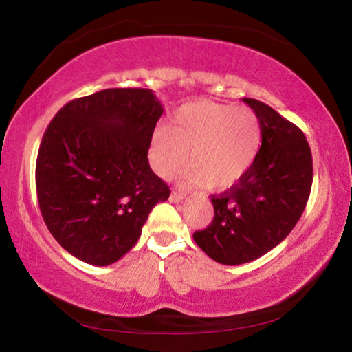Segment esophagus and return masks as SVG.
I'll return each mask as SVG.
<instances>
[{"instance_id": "esophagus-1", "label": "esophagus", "mask_w": 352, "mask_h": 352, "mask_svg": "<svg viewBox=\"0 0 352 352\" xmlns=\"http://www.w3.org/2000/svg\"><path fill=\"white\" fill-rule=\"evenodd\" d=\"M169 201L172 204H180V202L185 201V194H182V192H178V191H172Z\"/></svg>"}]
</instances>
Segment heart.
<instances>
[{"mask_svg":"<svg viewBox=\"0 0 352 352\" xmlns=\"http://www.w3.org/2000/svg\"><path fill=\"white\" fill-rule=\"evenodd\" d=\"M259 142V122L251 110L199 101L178 109L174 126L155 131L151 158L160 175L172 177L190 164L191 150L188 182L223 190L248 172Z\"/></svg>","mask_w":352,"mask_h":352,"instance_id":"heart-1","label":"heart"}]
</instances>
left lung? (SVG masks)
<instances>
[{"label":"left lung","instance_id":"1","mask_svg":"<svg viewBox=\"0 0 352 352\" xmlns=\"http://www.w3.org/2000/svg\"><path fill=\"white\" fill-rule=\"evenodd\" d=\"M242 101L259 122L261 148L234 186L212 196V224L192 234L199 248L224 265L251 262L280 245L300 219L313 182L302 131L258 99Z\"/></svg>","mask_w":352,"mask_h":352}]
</instances>
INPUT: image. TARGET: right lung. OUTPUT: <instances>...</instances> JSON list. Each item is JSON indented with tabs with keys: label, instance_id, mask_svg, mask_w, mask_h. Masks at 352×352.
<instances>
[{
	"label": "right lung",
	"instance_id": "obj_1",
	"mask_svg": "<svg viewBox=\"0 0 352 352\" xmlns=\"http://www.w3.org/2000/svg\"><path fill=\"white\" fill-rule=\"evenodd\" d=\"M162 104L145 88H107L67 102L47 126L36 161L39 208L67 253L110 265L138 243L170 190L148 164Z\"/></svg>",
	"mask_w": 352,
	"mask_h": 352
}]
</instances>
